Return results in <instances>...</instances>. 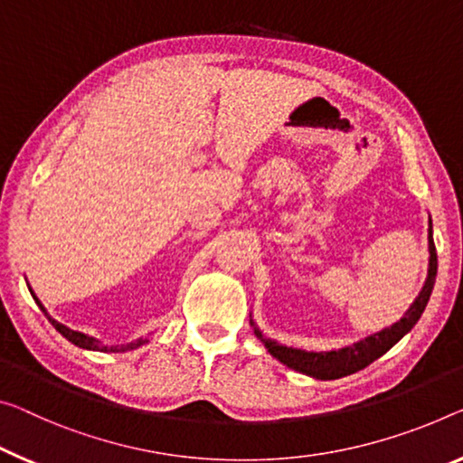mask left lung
Returning <instances> with one entry per match:
<instances>
[{"label": "left lung", "mask_w": 463, "mask_h": 463, "mask_svg": "<svg viewBox=\"0 0 463 463\" xmlns=\"http://www.w3.org/2000/svg\"><path fill=\"white\" fill-rule=\"evenodd\" d=\"M429 273H426V281L420 289V294L416 296V300L405 310V315L400 321L393 323L391 326L374 333V335H368L360 339L358 344L341 347V350H331V352H306L298 350V347H288L277 344L275 339H267L262 335L259 326L254 325L250 318V325L254 326L256 337H259L262 344H265L267 352L286 364L291 371H298L302 374H308L312 379L321 381H333L341 379V376L354 374L366 368L371 362L381 358L383 354L389 352L397 341H400L405 333L411 331V326L418 323V318L422 317V312L429 304V298L432 294V288H435L437 279V250L435 241H432V222H429Z\"/></svg>", "instance_id": "obj_1"}]
</instances>
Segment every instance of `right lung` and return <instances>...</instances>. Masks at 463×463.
<instances>
[{"label":"right lung","mask_w":463,"mask_h":463,"mask_svg":"<svg viewBox=\"0 0 463 463\" xmlns=\"http://www.w3.org/2000/svg\"><path fill=\"white\" fill-rule=\"evenodd\" d=\"M31 294H33V289H31ZM33 298H34V302L39 304V308L45 312V317L49 318V323H52L55 329H58L63 337H66L68 341H72L74 345H78V347H82V350H92V352H128V350H137V347H140V345H145L148 339H137V341H132V344H126V345H105V344H101V341L99 339H95V337H90V335H84V333H80V331H74V329H70V326H66V325H61V323H58L55 321V318H52L49 317V312L45 310V306L41 304V300L37 296L33 294Z\"/></svg>","instance_id":"1"}]
</instances>
